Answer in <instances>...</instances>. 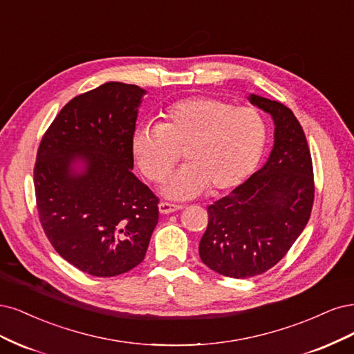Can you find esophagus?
I'll return each mask as SVG.
<instances>
[{"label": "esophagus", "mask_w": 354, "mask_h": 354, "mask_svg": "<svg viewBox=\"0 0 354 354\" xmlns=\"http://www.w3.org/2000/svg\"><path fill=\"white\" fill-rule=\"evenodd\" d=\"M182 206H179V204H172V203H167V201H162L160 204H158V210H160V213L163 214H169V213H174L176 210H180Z\"/></svg>", "instance_id": "obj_1"}]
</instances>
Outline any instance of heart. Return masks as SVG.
Here are the masks:
<instances>
[{
  "label": "heart",
  "instance_id": "obj_1",
  "mask_svg": "<svg viewBox=\"0 0 354 354\" xmlns=\"http://www.w3.org/2000/svg\"><path fill=\"white\" fill-rule=\"evenodd\" d=\"M160 124H144L133 132L132 154L141 172L162 180L179 160L187 165L170 175L163 194L175 200L230 191L252 175L266 142V124L252 107L198 97L175 102Z\"/></svg>",
  "mask_w": 354,
  "mask_h": 354
}]
</instances>
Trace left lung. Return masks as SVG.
<instances>
[{
  "label": "left lung",
  "instance_id": "obj_1",
  "mask_svg": "<svg viewBox=\"0 0 354 354\" xmlns=\"http://www.w3.org/2000/svg\"><path fill=\"white\" fill-rule=\"evenodd\" d=\"M248 100L272 116L275 142L263 167L207 207L198 245L204 265L236 279L260 275L288 253L315 198L312 156L297 118L278 101L254 94Z\"/></svg>",
  "mask_w": 354,
  "mask_h": 354
}]
</instances>
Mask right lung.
Instances as JSON below:
<instances>
[{"instance_id":"right-lung-1","label":"right lung","mask_w":354,"mask_h":354,"mask_svg":"<svg viewBox=\"0 0 354 354\" xmlns=\"http://www.w3.org/2000/svg\"><path fill=\"white\" fill-rule=\"evenodd\" d=\"M145 89L107 82L71 100L44 133L33 169L44 232L93 277L138 266L158 222V198L132 174V136Z\"/></svg>"}]
</instances>
